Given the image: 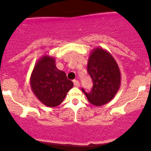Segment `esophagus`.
Masks as SVG:
<instances>
[{
  "label": "esophagus",
  "mask_w": 151,
  "mask_h": 151,
  "mask_svg": "<svg viewBox=\"0 0 151 151\" xmlns=\"http://www.w3.org/2000/svg\"><path fill=\"white\" fill-rule=\"evenodd\" d=\"M73 83H74V85L75 87H80V83H79L78 80H74V81H73Z\"/></svg>",
  "instance_id": "34e87169"
}]
</instances>
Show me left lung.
<instances>
[{
    "label": "left lung",
    "instance_id": "left-lung-1",
    "mask_svg": "<svg viewBox=\"0 0 151 151\" xmlns=\"http://www.w3.org/2000/svg\"><path fill=\"white\" fill-rule=\"evenodd\" d=\"M88 73L93 83L91 92L85 93L89 102L100 106L109 102L119 90L121 76L112 55L101 47L93 49L88 61Z\"/></svg>",
    "mask_w": 151,
    "mask_h": 151
}]
</instances>
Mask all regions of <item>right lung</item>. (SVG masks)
I'll return each mask as SVG.
<instances>
[{
  "instance_id": "right-lung-1",
  "label": "right lung",
  "mask_w": 151,
  "mask_h": 151,
  "mask_svg": "<svg viewBox=\"0 0 151 151\" xmlns=\"http://www.w3.org/2000/svg\"><path fill=\"white\" fill-rule=\"evenodd\" d=\"M32 91L38 99L49 107L62 103L67 93L73 88L64 71L58 69L54 58L43 55L35 64L30 79Z\"/></svg>"
}]
</instances>
